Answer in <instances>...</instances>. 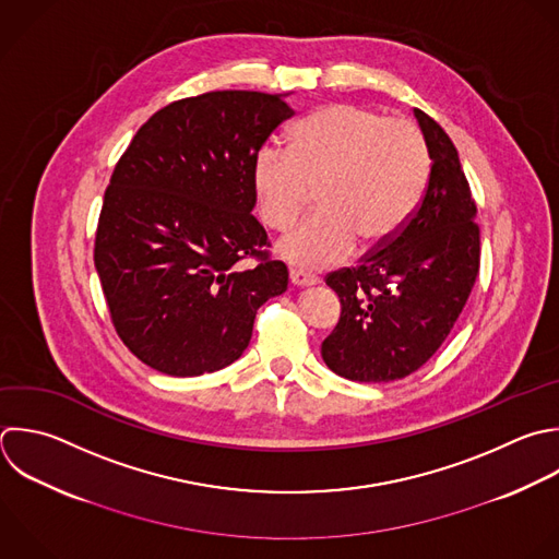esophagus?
Here are the masks:
<instances>
[{
	"label": "esophagus",
	"mask_w": 559,
	"mask_h": 559,
	"mask_svg": "<svg viewBox=\"0 0 559 559\" xmlns=\"http://www.w3.org/2000/svg\"><path fill=\"white\" fill-rule=\"evenodd\" d=\"M290 284L297 286V288H306V286H314L319 280L314 275H308L304 271H290Z\"/></svg>",
	"instance_id": "obj_1"
}]
</instances>
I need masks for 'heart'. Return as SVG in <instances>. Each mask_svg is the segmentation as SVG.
Instances as JSON below:
<instances>
[{
    "instance_id": "obj_1",
    "label": "heart",
    "mask_w": 559,
    "mask_h": 559,
    "mask_svg": "<svg viewBox=\"0 0 559 559\" xmlns=\"http://www.w3.org/2000/svg\"><path fill=\"white\" fill-rule=\"evenodd\" d=\"M430 175L421 131L356 105H330L301 120L288 151L262 146L251 164L258 214L286 231L308 190L317 212L277 242V253L304 271L343 262L356 247L389 245L419 207Z\"/></svg>"
}]
</instances>
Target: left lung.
<instances>
[{"instance_id":"8db88e82","label":"left lung","mask_w":559,"mask_h":559,"mask_svg":"<svg viewBox=\"0 0 559 559\" xmlns=\"http://www.w3.org/2000/svg\"><path fill=\"white\" fill-rule=\"evenodd\" d=\"M430 155L421 205L356 269L330 273L341 319L321 343L325 365L356 382L417 371L445 341L478 275L476 205L445 131L413 109Z\"/></svg>"}]
</instances>
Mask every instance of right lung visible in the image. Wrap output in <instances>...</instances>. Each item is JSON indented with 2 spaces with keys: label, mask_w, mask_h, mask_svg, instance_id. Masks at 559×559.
I'll use <instances>...</instances> for the list:
<instances>
[{
  "label": "right lung",
  "mask_w": 559,
  "mask_h": 559,
  "mask_svg": "<svg viewBox=\"0 0 559 559\" xmlns=\"http://www.w3.org/2000/svg\"><path fill=\"white\" fill-rule=\"evenodd\" d=\"M290 94L210 92L157 111L105 192L94 262L124 345L177 376L242 356L258 308L288 288L251 214V164L293 109ZM261 264L242 272L237 262Z\"/></svg>",
  "instance_id": "right-lung-1"
}]
</instances>
